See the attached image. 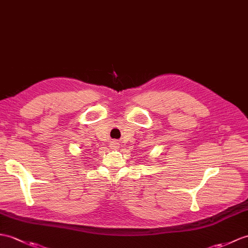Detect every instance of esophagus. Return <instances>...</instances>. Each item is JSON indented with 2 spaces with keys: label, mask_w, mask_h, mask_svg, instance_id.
<instances>
[{
  "label": "esophagus",
  "mask_w": 248,
  "mask_h": 248,
  "mask_svg": "<svg viewBox=\"0 0 248 248\" xmlns=\"http://www.w3.org/2000/svg\"><path fill=\"white\" fill-rule=\"evenodd\" d=\"M118 147H119V143L116 140H114L110 143V148L113 149V150H116V149H118Z\"/></svg>",
  "instance_id": "esophagus-1"
}]
</instances>
